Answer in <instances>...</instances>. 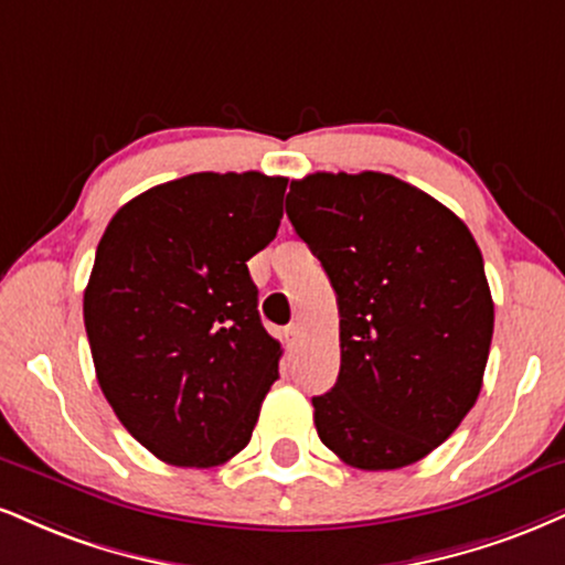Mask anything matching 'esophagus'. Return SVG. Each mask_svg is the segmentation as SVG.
Instances as JSON below:
<instances>
[{
	"instance_id": "obj_1",
	"label": "esophagus",
	"mask_w": 565,
	"mask_h": 565,
	"mask_svg": "<svg viewBox=\"0 0 565 565\" xmlns=\"http://www.w3.org/2000/svg\"><path fill=\"white\" fill-rule=\"evenodd\" d=\"M287 337H289V342H295V339L300 337V326L289 323V326H287Z\"/></svg>"
}]
</instances>
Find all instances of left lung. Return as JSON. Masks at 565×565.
Returning <instances> with one entry per match:
<instances>
[{"label": "left lung", "instance_id": "left-lung-1", "mask_svg": "<svg viewBox=\"0 0 565 565\" xmlns=\"http://www.w3.org/2000/svg\"><path fill=\"white\" fill-rule=\"evenodd\" d=\"M287 215L339 305L342 365L312 397L318 437L363 471L416 463L481 392L494 305L477 239L434 196L373 171L291 181Z\"/></svg>", "mask_w": 565, "mask_h": 565}]
</instances>
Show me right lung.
<instances>
[{
	"label": "right lung",
	"mask_w": 565,
	"mask_h": 565,
	"mask_svg": "<svg viewBox=\"0 0 565 565\" xmlns=\"http://www.w3.org/2000/svg\"><path fill=\"white\" fill-rule=\"evenodd\" d=\"M287 179L192 173L126 202L84 291L97 382L128 434L171 466L247 447L278 379L247 260L274 242Z\"/></svg>",
	"instance_id": "1"
}]
</instances>
